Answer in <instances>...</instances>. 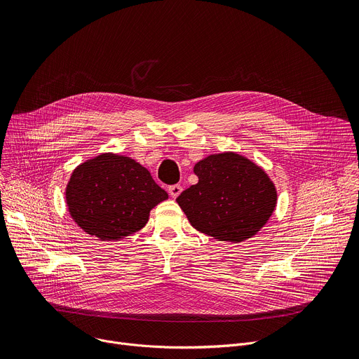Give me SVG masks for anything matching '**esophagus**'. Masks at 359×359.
Instances as JSON below:
<instances>
[{
    "mask_svg": "<svg viewBox=\"0 0 359 359\" xmlns=\"http://www.w3.org/2000/svg\"><path fill=\"white\" fill-rule=\"evenodd\" d=\"M168 190H169V194H170L173 198H176V197L182 193L183 189H182L180 184H173V186H170Z\"/></svg>",
    "mask_w": 359,
    "mask_h": 359,
    "instance_id": "esophagus-1",
    "label": "esophagus"
}]
</instances>
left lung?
<instances>
[{
  "label": "left lung",
  "instance_id": "obj_1",
  "mask_svg": "<svg viewBox=\"0 0 359 359\" xmlns=\"http://www.w3.org/2000/svg\"><path fill=\"white\" fill-rule=\"evenodd\" d=\"M198 182L176 198L190 224L219 241L241 243L273 216L277 189L266 170L236 151H222L193 168Z\"/></svg>",
  "mask_w": 359,
  "mask_h": 359
}]
</instances>
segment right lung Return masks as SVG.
<instances>
[{
  "label": "right lung",
  "mask_w": 359,
  "mask_h": 359,
  "mask_svg": "<svg viewBox=\"0 0 359 359\" xmlns=\"http://www.w3.org/2000/svg\"><path fill=\"white\" fill-rule=\"evenodd\" d=\"M168 193L135 159L100 153L76 166L65 189L72 220L100 241H119L143 229Z\"/></svg>",
  "instance_id": "right-lung-1"
}]
</instances>
